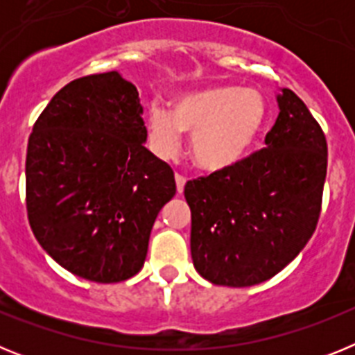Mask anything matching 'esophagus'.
I'll list each match as a JSON object with an SVG mask.
<instances>
[{"label": "esophagus", "instance_id": "obj_1", "mask_svg": "<svg viewBox=\"0 0 355 355\" xmlns=\"http://www.w3.org/2000/svg\"><path fill=\"white\" fill-rule=\"evenodd\" d=\"M184 183H187V180H184L183 175L175 174V187H178V193H183Z\"/></svg>", "mask_w": 355, "mask_h": 355}]
</instances>
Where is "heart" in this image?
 <instances>
[{
	"label": "heart",
	"mask_w": 355,
	"mask_h": 355,
	"mask_svg": "<svg viewBox=\"0 0 355 355\" xmlns=\"http://www.w3.org/2000/svg\"><path fill=\"white\" fill-rule=\"evenodd\" d=\"M266 103L254 89L209 87L172 97L171 112L159 103L147 110L150 149L172 158L181 135L190 133V155L205 171H225L245 158L261 135Z\"/></svg>",
	"instance_id": "b5f03b06"
}]
</instances>
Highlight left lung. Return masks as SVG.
Instances as JSON below:
<instances>
[{
	"label": "left lung",
	"mask_w": 355,
	"mask_h": 355,
	"mask_svg": "<svg viewBox=\"0 0 355 355\" xmlns=\"http://www.w3.org/2000/svg\"><path fill=\"white\" fill-rule=\"evenodd\" d=\"M265 146L184 187L196 270L218 286H254L299 256L313 236L327 174L325 135L290 89Z\"/></svg>",
	"instance_id": "1"
}]
</instances>
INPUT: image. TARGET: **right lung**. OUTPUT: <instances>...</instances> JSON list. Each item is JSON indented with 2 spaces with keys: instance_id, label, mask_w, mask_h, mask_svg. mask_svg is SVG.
<instances>
[{
  "instance_id": "add662e5",
  "label": "right lung",
  "mask_w": 355,
  "mask_h": 355,
  "mask_svg": "<svg viewBox=\"0 0 355 355\" xmlns=\"http://www.w3.org/2000/svg\"><path fill=\"white\" fill-rule=\"evenodd\" d=\"M139 90L117 71L67 83L28 140L26 209L46 252L71 274L121 283L139 274L174 172L146 149Z\"/></svg>"
}]
</instances>
